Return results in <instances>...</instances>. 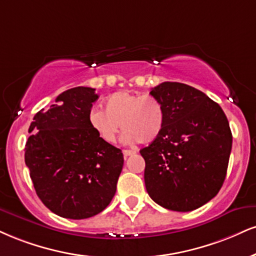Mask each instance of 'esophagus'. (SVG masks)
Returning a JSON list of instances; mask_svg holds the SVG:
<instances>
[{
  "instance_id": "obj_1",
  "label": "esophagus",
  "mask_w": 256,
  "mask_h": 256,
  "mask_svg": "<svg viewBox=\"0 0 256 256\" xmlns=\"http://www.w3.org/2000/svg\"><path fill=\"white\" fill-rule=\"evenodd\" d=\"M122 154H124V158H128V156H131V155H134V154H136V150H122Z\"/></svg>"
}]
</instances>
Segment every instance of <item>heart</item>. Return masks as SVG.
Here are the masks:
<instances>
[{
  "mask_svg": "<svg viewBox=\"0 0 256 256\" xmlns=\"http://www.w3.org/2000/svg\"><path fill=\"white\" fill-rule=\"evenodd\" d=\"M104 108H93L88 114V122L98 137L112 144L122 130V140L140 144L152 143L163 130L166 122L164 107L161 101L150 95L132 92H116L104 101Z\"/></svg>",
  "mask_w": 256,
  "mask_h": 256,
  "instance_id": "1",
  "label": "heart"
}]
</instances>
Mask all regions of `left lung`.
<instances>
[{"label": "left lung", "mask_w": 256, "mask_h": 256, "mask_svg": "<svg viewBox=\"0 0 256 256\" xmlns=\"http://www.w3.org/2000/svg\"><path fill=\"white\" fill-rule=\"evenodd\" d=\"M150 94L164 107L161 134L140 150L148 194L168 210H196L217 196L232 146L223 110L198 89L163 82Z\"/></svg>", "instance_id": "1"}]
</instances>
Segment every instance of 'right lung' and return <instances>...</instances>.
<instances>
[{"label": "right lung", "mask_w": 256, "mask_h": 256, "mask_svg": "<svg viewBox=\"0 0 256 256\" xmlns=\"http://www.w3.org/2000/svg\"><path fill=\"white\" fill-rule=\"evenodd\" d=\"M98 95L94 88L68 89L50 110L34 116L24 162L36 196L48 210L70 220L100 214L116 194L124 164L118 148L104 143L88 122Z\"/></svg>", "instance_id": "obj_1"}]
</instances>
